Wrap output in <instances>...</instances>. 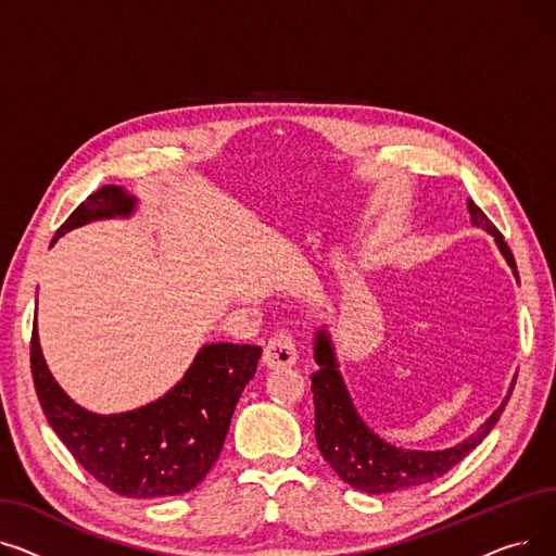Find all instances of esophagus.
I'll use <instances>...</instances> for the list:
<instances>
[{
	"mask_svg": "<svg viewBox=\"0 0 556 556\" xmlns=\"http://www.w3.org/2000/svg\"><path fill=\"white\" fill-rule=\"evenodd\" d=\"M263 362L267 368H291L299 362V352L296 345H293V339L289 334H274L267 345Z\"/></svg>",
	"mask_w": 556,
	"mask_h": 556,
	"instance_id": "34e87169",
	"label": "esophagus"
}]
</instances>
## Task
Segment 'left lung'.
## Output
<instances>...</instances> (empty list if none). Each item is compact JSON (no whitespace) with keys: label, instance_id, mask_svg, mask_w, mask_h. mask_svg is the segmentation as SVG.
<instances>
[{"label":"left lung","instance_id":"left-lung-1","mask_svg":"<svg viewBox=\"0 0 556 556\" xmlns=\"http://www.w3.org/2000/svg\"><path fill=\"white\" fill-rule=\"evenodd\" d=\"M467 208L471 215V226L482 228L494 238L518 282L514 255L498 233V228L486 219V215L471 200H467ZM314 362L318 366V370L312 375L316 444L325 463L339 473V478L366 494H393L400 489L427 484L444 476L496 427L516 381L514 377L501 406L463 442L446 448H404L375 433L362 413L356 410L348 383L339 370V354L328 325H320L314 332Z\"/></svg>","mask_w":556,"mask_h":556}]
</instances>
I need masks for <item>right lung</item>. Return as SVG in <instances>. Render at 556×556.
<instances>
[{
    "instance_id": "right-lung-1",
    "label": "right lung",
    "mask_w": 556,
    "mask_h": 556,
    "mask_svg": "<svg viewBox=\"0 0 556 556\" xmlns=\"http://www.w3.org/2000/svg\"><path fill=\"white\" fill-rule=\"evenodd\" d=\"M137 211V194L123 186H103L58 228L51 247L74 228L129 219ZM260 354V345L206 343L166 395L105 415L74 402L55 381L45 362L36 318L30 370L47 421L83 469L121 496L150 501L186 494L206 478Z\"/></svg>"
}]
</instances>
